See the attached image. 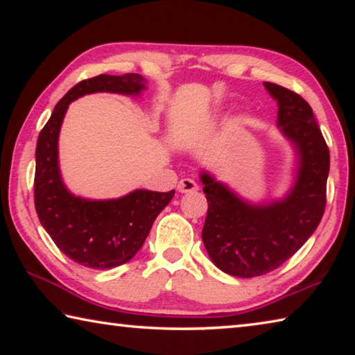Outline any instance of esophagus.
<instances>
[{
	"label": "esophagus",
	"mask_w": 355,
	"mask_h": 355,
	"mask_svg": "<svg viewBox=\"0 0 355 355\" xmlns=\"http://www.w3.org/2000/svg\"><path fill=\"white\" fill-rule=\"evenodd\" d=\"M178 191L182 192V194H186V192H194V191H197L199 189V186H197V183L194 182V180H191V178H182L178 182Z\"/></svg>",
	"instance_id": "1"
}]
</instances>
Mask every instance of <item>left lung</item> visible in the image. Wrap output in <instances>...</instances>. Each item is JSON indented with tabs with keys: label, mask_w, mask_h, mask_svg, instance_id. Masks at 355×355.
Wrapping results in <instances>:
<instances>
[{
	"label": "left lung",
	"mask_w": 355,
	"mask_h": 355,
	"mask_svg": "<svg viewBox=\"0 0 355 355\" xmlns=\"http://www.w3.org/2000/svg\"><path fill=\"white\" fill-rule=\"evenodd\" d=\"M264 87L277 101V127L297 158L290 191L279 200L254 203L211 173L200 172L208 200L203 244L220 271L243 279L271 272L296 254L326 208L330 156L313 111L290 89L274 83H264Z\"/></svg>",
	"instance_id": "left-lung-1"
}]
</instances>
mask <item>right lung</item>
I'll return each instance as SVG.
<instances>
[{
  "label": "right lung",
  "instance_id": "1",
  "mask_svg": "<svg viewBox=\"0 0 355 355\" xmlns=\"http://www.w3.org/2000/svg\"><path fill=\"white\" fill-rule=\"evenodd\" d=\"M147 80L139 73L98 75L78 83L59 100L42 128L35 147L34 203L42 227L70 260L92 269H111L130 261L142 248L153 222L175 191L136 189L119 199L78 197L64 184L58 141L71 101L87 94L139 95Z\"/></svg>",
  "mask_w": 355,
  "mask_h": 355
}]
</instances>
